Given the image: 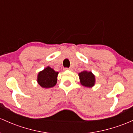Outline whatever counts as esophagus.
I'll return each mask as SVG.
<instances>
[{
  "label": "esophagus",
  "instance_id": "34e87169",
  "mask_svg": "<svg viewBox=\"0 0 133 133\" xmlns=\"http://www.w3.org/2000/svg\"><path fill=\"white\" fill-rule=\"evenodd\" d=\"M71 69V68H63L64 70H70Z\"/></svg>",
  "mask_w": 133,
  "mask_h": 133
}]
</instances>
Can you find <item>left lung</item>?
<instances>
[{
  "mask_svg": "<svg viewBox=\"0 0 133 133\" xmlns=\"http://www.w3.org/2000/svg\"><path fill=\"white\" fill-rule=\"evenodd\" d=\"M80 77V82L82 85L85 87H90L94 85L95 76L91 71H83L78 74Z\"/></svg>",
  "mask_w": 133,
  "mask_h": 133,
  "instance_id": "1",
  "label": "left lung"
}]
</instances>
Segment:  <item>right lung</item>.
I'll use <instances>...</instances> for the list:
<instances>
[{"label":"right lung","instance_id":"add662e5","mask_svg":"<svg viewBox=\"0 0 133 133\" xmlns=\"http://www.w3.org/2000/svg\"><path fill=\"white\" fill-rule=\"evenodd\" d=\"M58 75V72L48 66L39 73L38 82L43 88L53 87L56 83Z\"/></svg>","mask_w":133,"mask_h":133}]
</instances>
